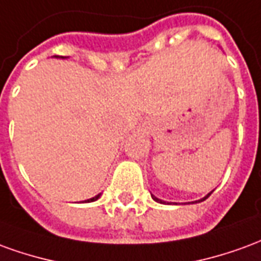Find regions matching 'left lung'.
I'll return each mask as SVG.
<instances>
[{
  "label": "left lung",
  "instance_id": "obj_1",
  "mask_svg": "<svg viewBox=\"0 0 261 261\" xmlns=\"http://www.w3.org/2000/svg\"><path fill=\"white\" fill-rule=\"evenodd\" d=\"M210 194H211V193H210ZM210 194H207V196L204 197V198H201V200H198V201H204V200H205V198H208V197H210ZM152 198H153V200H155V201H158V202H164V201H162V200H159V198H156V197H155V196H152Z\"/></svg>",
  "mask_w": 261,
  "mask_h": 261
}]
</instances>
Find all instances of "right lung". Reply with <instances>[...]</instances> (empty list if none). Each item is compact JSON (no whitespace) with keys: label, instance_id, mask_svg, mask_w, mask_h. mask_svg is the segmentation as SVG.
<instances>
[{"label":"right lung","instance_id":"1","mask_svg":"<svg viewBox=\"0 0 261 261\" xmlns=\"http://www.w3.org/2000/svg\"><path fill=\"white\" fill-rule=\"evenodd\" d=\"M99 197H100V194H97V196L92 197V198H89V200H88V202H89V201H95V200H97Z\"/></svg>","mask_w":261,"mask_h":261}]
</instances>
